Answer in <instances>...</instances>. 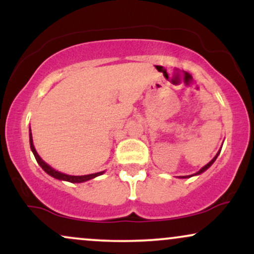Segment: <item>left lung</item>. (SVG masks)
I'll list each match as a JSON object with an SVG mask.
<instances>
[{
  "label": "left lung",
  "mask_w": 254,
  "mask_h": 254,
  "mask_svg": "<svg viewBox=\"0 0 254 254\" xmlns=\"http://www.w3.org/2000/svg\"><path fill=\"white\" fill-rule=\"evenodd\" d=\"M220 151H221V150H218V153L216 154V155H215V157H214V159H212V160H211V161H210V162H209V164H206L205 166H204V167H202V168H200V170H199V171H198V172H197V173L192 174V176H197V174H200V173H203V172H205L206 170H208V168H209V167H210V166H211L212 164H214V162H215V160H216V159H217V156H218V154H220ZM192 176H186V177H182V178H190V177H192Z\"/></svg>",
  "instance_id": "left-lung-1"
}]
</instances>
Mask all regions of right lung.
Here are the masks:
<instances>
[{"instance_id":"right-lung-1","label":"right lung","mask_w":254,"mask_h":254,"mask_svg":"<svg viewBox=\"0 0 254 254\" xmlns=\"http://www.w3.org/2000/svg\"><path fill=\"white\" fill-rule=\"evenodd\" d=\"M30 145H31L32 153H33V155H34V157H36L37 162L39 164L40 167H42L43 170L49 174V176L56 178V179H58V180H65V182H69V183H83V182H87V180L93 179V178H95L98 176H101V174H103L105 172V171L98 172V173L87 174V176H69V174L61 173V172H58L56 170H54L52 167H50V166L46 164L45 161H43L42 157L38 155L36 148H34V145H33V139H32V133L31 132H30Z\"/></svg>"}]
</instances>
